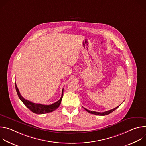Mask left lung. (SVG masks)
<instances>
[{
  "instance_id": "left-lung-1",
  "label": "left lung",
  "mask_w": 146,
  "mask_h": 146,
  "mask_svg": "<svg viewBox=\"0 0 146 146\" xmlns=\"http://www.w3.org/2000/svg\"><path fill=\"white\" fill-rule=\"evenodd\" d=\"M118 107H119V106H117V107H116L115 108H114V109H112V110H109V111H105V112H103V113H99V112H96V111H90V110H87V109H86V108H84V109H85L87 112H88L89 113L92 114L98 115H108V114H110L111 113H112L113 111H114L115 110H116Z\"/></svg>"
}]
</instances>
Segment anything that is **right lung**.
Masks as SVG:
<instances>
[{"mask_svg": "<svg viewBox=\"0 0 146 146\" xmlns=\"http://www.w3.org/2000/svg\"><path fill=\"white\" fill-rule=\"evenodd\" d=\"M15 90L17 92V95L20 99V100H21L24 105L33 113H36V114H45V113H51L53 111L55 110L60 105V104L61 103V100L62 99V97H63L64 95V89L62 90V95L61 98L59 100L56 102L55 103L52 104V105H42V104H40V103H33L31 101H29L24 98H23L21 95L20 94L19 91L17 88V86L16 85V83L15 82Z\"/></svg>", "mask_w": 146, "mask_h": 146, "instance_id": "add662e5", "label": "right lung"}]
</instances>
